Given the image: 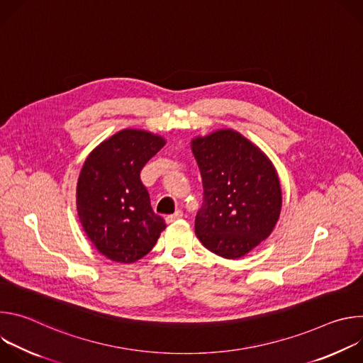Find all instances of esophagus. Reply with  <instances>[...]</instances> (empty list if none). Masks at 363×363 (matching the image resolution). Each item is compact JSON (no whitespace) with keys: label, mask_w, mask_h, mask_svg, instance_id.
I'll return each mask as SVG.
<instances>
[{"label":"esophagus","mask_w":363,"mask_h":363,"mask_svg":"<svg viewBox=\"0 0 363 363\" xmlns=\"http://www.w3.org/2000/svg\"><path fill=\"white\" fill-rule=\"evenodd\" d=\"M182 211L181 210H178V211H175L172 216H168L167 218H165V221L168 223V224H171V223H174V221H177V220H179V218H182Z\"/></svg>","instance_id":"1"}]
</instances>
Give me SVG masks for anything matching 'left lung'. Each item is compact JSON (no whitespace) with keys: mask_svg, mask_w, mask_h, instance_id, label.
<instances>
[{"mask_svg":"<svg viewBox=\"0 0 363 363\" xmlns=\"http://www.w3.org/2000/svg\"><path fill=\"white\" fill-rule=\"evenodd\" d=\"M203 202L195 234L205 248L240 258L266 240L281 211L279 175L266 153L233 129L191 140Z\"/></svg>","mask_w":363,"mask_h":363,"instance_id":"1","label":"left lung"}]
</instances>
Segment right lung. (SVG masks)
Segmentation results:
<instances>
[{"mask_svg":"<svg viewBox=\"0 0 363 363\" xmlns=\"http://www.w3.org/2000/svg\"><path fill=\"white\" fill-rule=\"evenodd\" d=\"M164 145L160 135L123 129L84 161L76 192L79 220L97 251L112 262L139 260L167 228L140 181L142 168Z\"/></svg>","mask_w":363,"mask_h":363,"instance_id":"add662e5","label":"right lung"}]
</instances>
